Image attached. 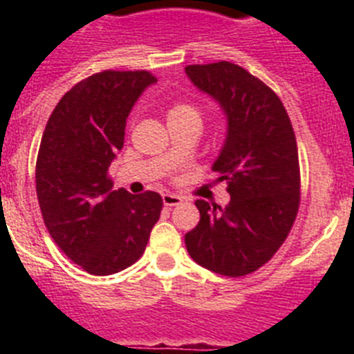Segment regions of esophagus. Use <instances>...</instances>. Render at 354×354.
<instances>
[{
	"label": "esophagus",
	"instance_id": "esophagus-1",
	"mask_svg": "<svg viewBox=\"0 0 354 354\" xmlns=\"http://www.w3.org/2000/svg\"><path fill=\"white\" fill-rule=\"evenodd\" d=\"M162 204L167 205V207H175V205L183 204V196L174 195V193H165L162 195Z\"/></svg>",
	"mask_w": 354,
	"mask_h": 354
}]
</instances>
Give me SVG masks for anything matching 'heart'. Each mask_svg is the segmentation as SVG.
<instances>
[{"instance_id":"obj_1","label":"heart","mask_w":354,"mask_h":354,"mask_svg":"<svg viewBox=\"0 0 354 354\" xmlns=\"http://www.w3.org/2000/svg\"><path fill=\"white\" fill-rule=\"evenodd\" d=\"M168 122H196L202 126V113L193 104L177 102L168 109Z\"/></svg>"}]
</instances>
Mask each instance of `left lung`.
Masks as SVG:
<instances>
[{"label":"left lung","mask_w":354,"mask_h":354,"mask_svg":"<svg viewBox=\"0 0 354 354\" xmlns=\"http://www.w3.org/2000/svg\"><path fill=\"white\" fill-rule=\"evenodd\" d=\"M186 74L227 117V136L212 171L230 195L223 209L196 200L200 221L184 236L187 253L212 273L245 277L273 257L298 214L292 124L277 93L239 65H187Z\"/></svg>","instance_id":"8db88e82"}]
</instances>
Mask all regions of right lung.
<instances>
[{
  "instance_id": "obj_1",
  "label": "right lung",
  "mask_w": 354,
  "mask_h": 354,
  "mask_svg": "<svg viewBox=\"0 0 354 354\" xmlns=\"http://www.w3.org/2000/svg\"><path fill=\"white\" fill-rule=\"evenodd\" d=\"M156 81L147 71L93 74L62 97L42 134L35 180L44 223L90 274H113L138 261L161 214L158 193L131 195L108 177L131 109Z\"/></svg>"
}]
</instances>
